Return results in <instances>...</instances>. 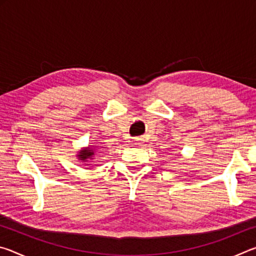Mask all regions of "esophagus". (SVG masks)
<instances>
[{"instance_id": "esophagus-1", "label": "esophagus", "mask_w": 256, "mask_h": 256, "mask_svg": "<svg viewBox=\"0 0 256 256\" xmlns=\"http://www.w3.org/2000/svg\"><path fill=\"white\" fill-rule=\"evenodd\" d=\"M134 144L140 146L142 144V138H136V140H134Z\"/></svg>"}]
</instances>
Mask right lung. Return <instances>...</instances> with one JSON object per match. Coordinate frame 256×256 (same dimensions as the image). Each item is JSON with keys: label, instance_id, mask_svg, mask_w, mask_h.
<instances>
[{"label": "right lung", "instance_id": "add662e5", "mask_svg": "<svg viewBox=\"0 0 256 256\" xmlns=\"http://www.w3.org/2000/svg\"><path fill=\"white\" fill-rule=\"evenodd\" d=\"M98 148L97 146H84L81 150L78 151V154H76L78 160H81L84 162H88L89 160H94V154L98 152Z\"/></svg>", "mask_w": 256, "mask_h": 256}]
</instances>
